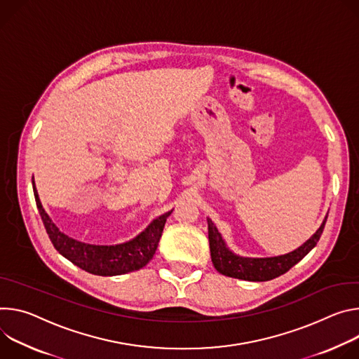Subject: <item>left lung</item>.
Returning <instances> with one entry per match:
<instances>
[{
    "label": "left lung",
    "instance_id": "left-lung-1",
    "mask_svg": "<svg viewBox=\"0 0 359 359\" xmlns=\"http://www.w3.org/2000/svg\"><path fill=\"white\" fill-rule=\"evenodd\" d=\"M327 218L321 224V226L316 229V232L309 238L306 243H304L299 248L285 255L269 257V258H248L240 257L233 254L225 244L224 238L218 232L214 222L208 218V240H210V251L211 259L215 269L231 278H238V280L244 281H254L262 283L269 281L273 278L280 276L290 271L295 264H298L315 245L320 241L321 233L324 231Z\"/></svg>",
    "mask_w": 359,
    "mask_h": 359
}]
</instances>
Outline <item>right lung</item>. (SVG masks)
I'll use <instances>...</instances> for the list:
<instances>
[{
    "mask_svg": "<svg viewBox=\"0 0 359 359\" xmlns=\"http://www.w3.org/2000/svg\"><path fill=\"white\" fill-rule=\"evenodd\" d=\"M32 189L36 208L39 211V215H41L46 231L54 248L74 265L90 273L101 276L123 275L145 266L152 259L159 243V238L163 235L165 221L172 212L171 210L155 218L140 235L133 238L131 241L116 245H93L76 241L74 238L61 232L43 208L34 181Z\"/></svg>",
    "mask_w": 359,
    "mask_h": 359,
    "instance_id": "add662e5",
    "label": "right lung"
}]
</instances>
